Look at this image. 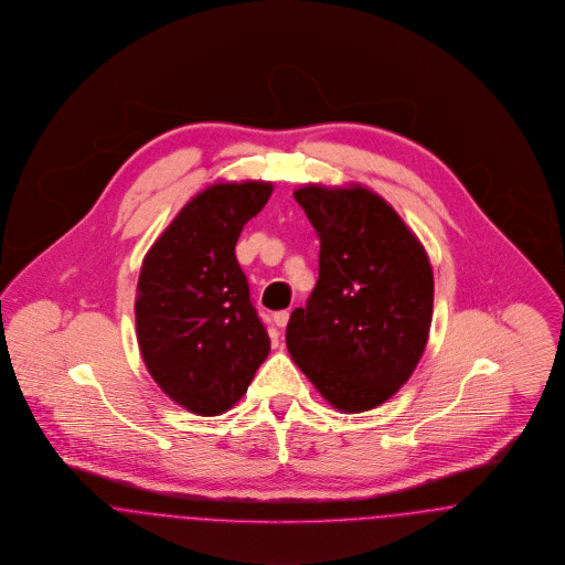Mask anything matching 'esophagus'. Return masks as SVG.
<instances>
[{
	"mask_svg": "<svg viewBox=\"0 0 565 565\" xmlns=\"http://www.w3.org/2000/svg\"><path fill=\"white\" fill-rule=\"evenodd\" d=\"M274 323L278 329H285L287 323H289V310H278V312H274Z\"/></svg>",
	"mask_w": 565,
	"mask_h": 565,
	"instance_id": "1",
	"label": "esophagus"
}]
</instances>
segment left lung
Wrapping results in <instances>:
<instances>
[{"mask_svg":"<svg viewBox=\"0 0 565 565\" xmlns=\"http://www.w3.org/2000/svg\"><path fill=\"white\" fill-rule=\"evenodd\" d=\"M321 239L319 280L287 326V349L344 413L381 406L420 361L434 271L399 214L374 191L306 184L294 193Z\"/></svg>","mask_w":565,"mask_h":565,"instance_id":"1","label":"left lung"}]
</instances>
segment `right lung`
<instances>
[{
  "label": "right lung",
  "mask_w": 565,
  "mask_h": 565,
  "mask_svg": "<svg viewBox=\"0 0 565 565\" xmlns=\"http://www.w3.org/2000/svg\"><path fill=\"white\" fill-rule=\"evenodd\" d=\"M271 182H214L150 246L136 296V331L161 391L200 416L230 411L269 353V338L236 259L244 225Z\"/></svg>",
  "instance_id": "1"
}]
</instances>
